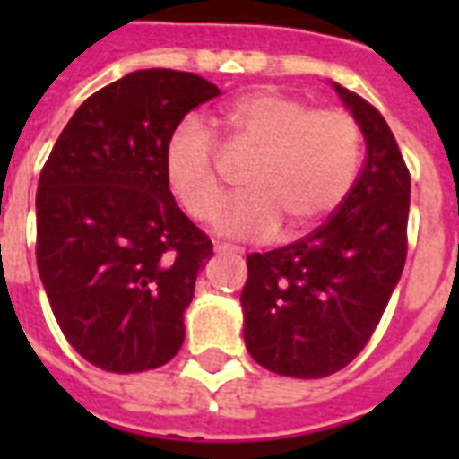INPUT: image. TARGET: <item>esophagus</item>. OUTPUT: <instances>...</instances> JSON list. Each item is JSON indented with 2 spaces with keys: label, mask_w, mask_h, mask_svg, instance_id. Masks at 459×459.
Masks as SVG:
<instances>
[{
  "label": "esophagus",
  "mask_w": 459,
  "mask_h": 459,
  "mask_svg": "<svg viewBox=\"0 0 459 459\" xmlns=\"http://www.w3.org/2000/svg\"><path fill=\"white\" fill-rule=\"evenodd\" d=\"M214 250L219 255H243V247H238V245H230V243H216Z\"/></svg>",
  "instance_id": "34e87169"
}]
</instances>
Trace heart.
I'll return each mask as SVG.
<instances>
[{
    "instance_id": "heart-1",
    "label": "heart",
    "mask_w": 459,
    "mask_h": 459,
    "mask_svg": "<svg viewBox=\"0 0 459 459\" xmlns=\"http://www.w3.org/2000/svg\"><path fill=\"white\" fill-rule=\"evenodd\" d=\"M214 126L238 150L255 152L243 186L216 229L236 238H272L288 221L305 230L326 219L357 178L362 138L341 109H309L300 97L257 90L216 111ZM166 178L180 207L197 221L219 212L223 186L216 145L197 121H186L166 147Z\"/></svg>"
}]
</instances>
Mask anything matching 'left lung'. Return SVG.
<instances>
[{"label": "left lung", "instance_id": "left-lung-1", "mask_svg": "<svg viewBox=\"0 0 459 459\" xmlns=\"http://www.w3.org/2000/svg\"><path fill=\"white\" fill-rule=\"evenodd\" d=\"M333 88L367 143L359 178L309 236L247 255L245 345L281 377L324 378L348 367L377 331L407 257L405 159L367 100Z\"/></svg>", "mask_w": 459, "mask_h": 459}]
</instances>
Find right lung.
Here are the masks:
<instances>
[{"label": "right lung", "instance_id": "right-lung-1", "mask_svg": "<svg viewBox=\"0 0 459 459\" xmlns=\"http://www.w3.org/2000/svg\"><path fill=\"white\" fill-rule=\"evenodd\" d=\"M214 82L143 68L97 90L38 183V272L71 348L114 374L157 369L186 338L183 312L212 240L173 200L166 147Z\"/></svg>", "mask_w": 459, "mask_h": 459}]
</instances>
